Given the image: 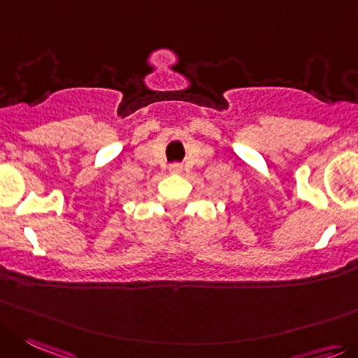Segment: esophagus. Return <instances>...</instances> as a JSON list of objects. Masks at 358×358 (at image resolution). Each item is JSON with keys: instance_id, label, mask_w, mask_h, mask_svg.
<instances>
[{"instance_id": "1", "label": "esophagus", "mask_w": 358, "mask_h": 358, "mask_svg": "<svg viewBox=\"0 0 358 358\" xmlns=\"http://www.w3.org/2000/svg\"><path fill=\"white\" fill-rule=\"evenodd\" d=\"M169 171H171V173H180V171H182V166H180V164H173L171 168H169Z\"/></svg>"}]
</instances>
